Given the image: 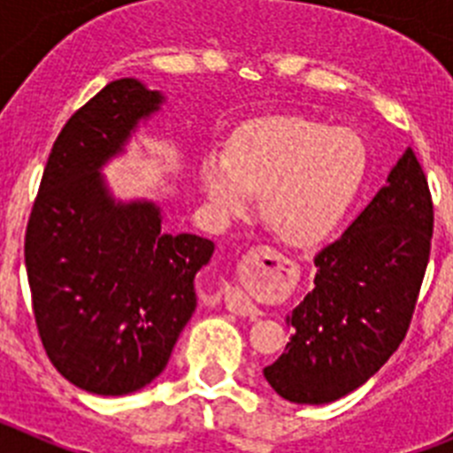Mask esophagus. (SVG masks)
<instances>
[{
  "label": "esophagus",
  "mask_w": 453,
  "mask_h": 453,
  "mask_svg": "<svg viewBox=\"0 0 453 453\" xmlns=\"http://www.w3.org/2000/svg\"><path fill=\"white\" fill-rule=\"evenodd\" d=\"M272 254L270 247H258V250H251L247 254V263H258L261 258H267ZM224 303L229 308L231 313H238V315H254L256 313V306L250 302V299L242 295V292H235V290H224Z\"/></svg>",
  "instance_id": "obj_1"
}]
</instances>
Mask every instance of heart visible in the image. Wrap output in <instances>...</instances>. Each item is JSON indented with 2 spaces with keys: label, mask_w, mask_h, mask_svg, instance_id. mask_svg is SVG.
Here are the masks:
<instances>
[{
  "label": "heart",
  "mask_w": 453,
  "mask_h": 453,
  "mask_svg": "<svg viewBox=\"0 0 453 453\" xmlns=\"http://www.w3.org/2000/svg\"><path fill=\"white\" fill-rule=\"evenodd\" d=\"M361 138L292 115L247 124L229 151L202 156V188L218 219L240 218L261 195V211L276 235L311 245L335 229L365 179Z\"/></svg>",
  "instance_id": "1"
}]
</instances>
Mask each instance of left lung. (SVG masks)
Wrapping results in <instances>:
<instances>
[{
    "label": "left lung",
    "mask_w": 453,
    "mask_h": 453,
    "mask_svg": "<svg viewBox=\"0 0 453 453\" xmlns=\"http://www.w3.org/2000/svg\"><path fill=\"white\" fill-rule=\"evenodd\" d=\"M434 235V202L415 151L388 174L358 218L315 256V288L288 324L292 338L263 370L295 403H329L390 358L413 319Z\"/></svg>",
    "instance_id": "left-lung-1"
}]
</instances>
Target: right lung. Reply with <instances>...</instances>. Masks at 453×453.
Here are the masks:
<instances>
[{
  "label": "right lung",
  "mask_w": 453,
  "mask_h": 453,
  "mask_svg": "<svg viewBox=\"0 0 453 453\" xmlns=\"http://www.w3.org/2000/svg\"><path fill=\"white\" fill-rule=\"evenodd\" d=\"M163 95L118 79L56 138L24 235L31 303L51 365L77 388L118 397L165 370L195 313V276L215 245L163 234L161 208L115 202L102 165Z\"/></svg>",
  "instance_id": "add662e5"
}]
</instances>
